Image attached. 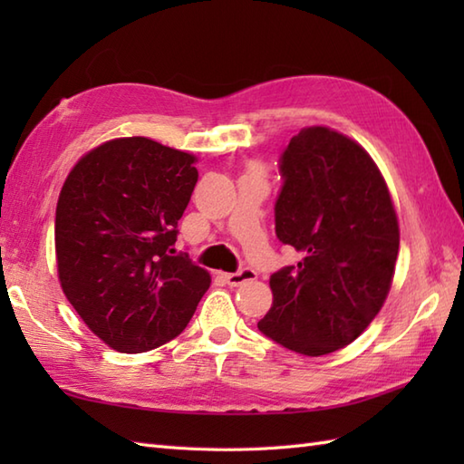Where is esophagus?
I'll return each instance as SVG.
<instances>
[{
	"mask_svg": "<svg viewBox=\"0 0 464 464\" xmlns=\"http://www.w3.org/2000/svg\"><path fill=\"white\" fill-rule=\"evenodd\" d=\"M255 277H257V273L249 267H243L235 273H225V281H227V285H231V287H239V285L253 281Z\"/></svg>",
	"mask_w": 464,
	"mask_h": 464,
	"instance_id": "obj_1",
	"label": "esophagus"
}]
</instances>
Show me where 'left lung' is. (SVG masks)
Here are the masks:
<instances>
[{"label":"left lung","mask_w":464,"mask_h":464,"mask_svg":"<svg viewBox=\"0 0 464 464\" xmlns=\"http://www.w3.org/2000/svg\"><path fill=\"white\" fill-rule=\"evenodd\" d=\"M279 173L275 233L301 261L271 275L273 307L257 327L285 349L321 357L357 339L387 299L397 213L371 155L329 127L295 135Z\"/></svg>","instance_id":"1"}]
</instances>
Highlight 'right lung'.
<instances>
[{"instance_id": "add662e5", "label": "right lung", "mask_w": 464, "mask_h": 464, "mask_svg": "<svg viewBox=\"0 0 464 464\" xmlns=\"http://www.w3.org/2000/svg\"><path fill=\"white\" fill-rule=\"evenodd\" d=\"M197 177L193 155L147 137L95 147L67 175L55 211L59 281L115 351L175 339L209 289V273L173 249Z\"/></svg>"}]
</instances>
